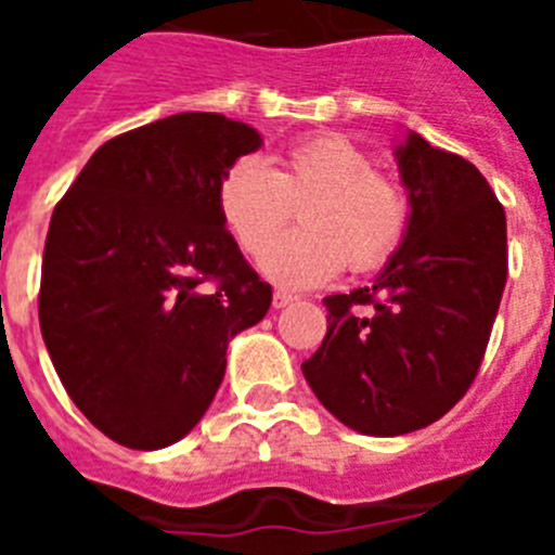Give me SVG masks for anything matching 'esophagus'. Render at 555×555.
Masks as SVG:
<instances>
[{"label": "esophagus", "instance_id": "34e87169", "mask_svg": "<svg viewBox=\"0 0 555 555\" xmlns=\"http://www.w3.org/2000/svg\"><path fill=\"white\" fill-rule=\"evenodd\" d=\"M294 300H297L294 294H288V292H274V294H272V308H274V311H281V308L292 306Z\"/></svg>", "mask_w": 555, "mask_h": 555}]
</instances>
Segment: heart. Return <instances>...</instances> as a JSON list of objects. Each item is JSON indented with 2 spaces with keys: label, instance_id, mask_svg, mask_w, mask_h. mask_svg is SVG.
<instances>
[{
  "label": "heart",
  "instance_id": "obj_1",
  "mask_svg": "<svg viewBox=\"0 0 555 555\" xmlns=\"http://www.w3.org/2000/svg\"><path fill=\"white\" fill-rule=\"evenodd\" d=\"M304 199L302 229L273 240ZM219 217L244 253H258V269L283 288H311L341 269L370 272L391 258L405 233L409 208L395 183L372 171L356 141L338 132L300 141L278 166L261 158L235 160L217 191Z\"/></svg>",
  "mask_w": 555,
  "mask_h": 555
}]
</instances>
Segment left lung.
<instances>
[{
    "mask_svg": "<svg viewBox=\"0 0 555 555\" xmlns=\"http://www.w3.org/2000/svg\"><path fill=\"white\" fill-rule=\"evenodd\" d=\"M409 219L372 286L325 297V341L308 386L366 436L428 428L478 375L506 288V210L469 160L420 132L395 146Z\"/></svg>",
    "mask_w": 555,
    "mask_h": 555,
    "instance_id": "8db88e82",
    "label": "left lung"
}]
</instances>
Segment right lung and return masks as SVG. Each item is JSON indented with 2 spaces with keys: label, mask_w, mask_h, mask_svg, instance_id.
Instances as JSON below:
<instances>
[{
  "label": "right lung",
  "mask_w": 555,
  "mask_h": 555,
  "mask_svg": "<svg viewBox=\"0 0 555 555\" xmlns=\"http://www.w3.org/2000/svg\"><path fill=\"white\" fill-rule=\"evenodd\" d=\"M261 144L222 113H175L102 144L55 205L43 345L68 397L113 442L160 450L183 439L222 384L230 338L267 317L272 288L217 205L224 171Z\"/></svg>",
  "instance_id": "1"
}]
</instances>
